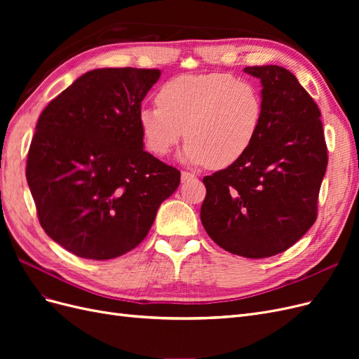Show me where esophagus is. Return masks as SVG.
Instances as JSON below:
<instances>
[{"label":"esophagus","mask_w":359,"mask_h":359,"mask_svg":"<svg viewBox=\"0 0 359 359\" xmlns=\"http://www.w3.org/2000/svg\"><path fill=\"white\" fill-rule=\"evenodd\" d=\"M193 178H194L193 173H190V172H186V170H182V172H181V181H182V182L190 181V180H193Z\"/></svg>","instance_id":"1"}]
</instances>
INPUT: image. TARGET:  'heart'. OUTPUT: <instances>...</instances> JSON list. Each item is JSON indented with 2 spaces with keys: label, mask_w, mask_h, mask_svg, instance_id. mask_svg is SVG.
<instances>
[{
  "label": "heart",
  "mask_w": 359,
  "mask_h": 359,
  "mask_svg": "<svg viewBox=\"0 0 359 359\" xmlns=\"http://www.w3.org/2000/svg\"><path fill=\"white\" fill-rule=\"evenodd\" d=\"M157 103L137 114L149 153L168 156L186 130L181 158L212 168L240 160L253 145L264 116L255 86L220 72L177 76L161 86Z\"/></svg>",
  "instance_id": "b5f03b06"
}]
</instances>
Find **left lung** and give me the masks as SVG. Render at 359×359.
Returning a JSON list of instances; mask_svg holds the SVG:
<instances>
[{
	"label": "left lung",
	"mask_w": 359,
	"mask_h": 359,
	"mask_svg": "<svg viewBox=\"0 0 359 359\" xmlns=\"http://www.w3.org/2000/svg\"><path fill=\"white\" fill-rule=\"evenodd\" d=\"M264 116L253 145L231 166L203 177L201 222L226 252L250 259L283 253L318 217L328 165L320 111L285 67L255 66Z\"/></svg>",
	"instance_id": "1"
}]
</instances>
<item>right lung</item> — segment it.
Wrapping results in <instances>:
<instances>
[{
	"label": "right lung",
	"instance_id": "1",
	"mask_svg": "<svg viewBox=\"0 0 359 359\" xmlns=\"http://www.w3.org/2000/svg\"><path fill=\"white\" fill-rule=\"evenodd\" d=\"M161 72L95 69L41 112L27 181L45 232L93 260L126 255L144 241L181 172L144 149L137 114Z\"/></svg>",
	"mask_w": 359,
	"mask_h": 359
}]
</instances>
